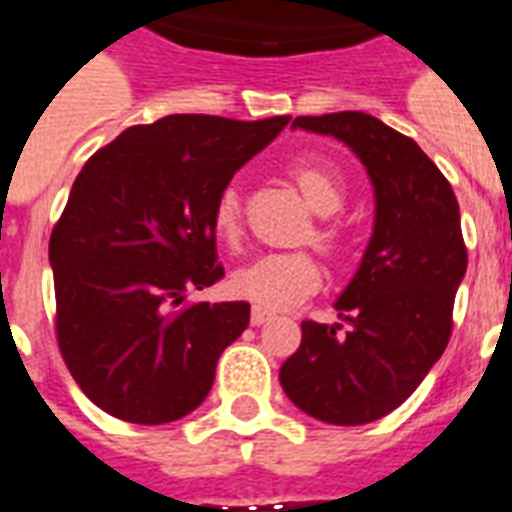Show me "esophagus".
Wrapping results in <instances>:
<instances>
[{
    "instance_id": "1",
    "label": "esophagus",
    "mask_w": 512,
    "mask_h": 512,
    "mask_svg": "<svg viewBox=\"0 0 512 512\" xmlns=\"http://www.w3.org/2000/svg\"><path fill=\"white\" fill-rule=\"evenodd\" d=\"M273 319H276V313L263 308V305H255V308H252V324H255V327H263V324H268V321Z\"/></svg>"
}]
</instances>
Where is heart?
I'll return each instance as SVG.
<instances>
[{
	"label": "heart",
	"mask_w": 512,
	"mask_h": 512,
	"mask_svg": "<svg viewBox=\"0 0 512 512\" xmlns=\"http://www.w3.org/2000/svg\"><path fill=\"white\" fill-rule=\"evenodd\" d=\"M297 188L303 193L305 204L321 217L335 215L337 209L345 201V185L335 172L319 162H297L292 167ZM241 217V201L239 193L233 188H225L215 204V231L225 239H231L239 231ZM321 244H332L335 236L327 228L316 233ZM321 281V271L316 260L305 252H271V255H260L241 265L239 271H233L231 287L236 295L244 300L263 305V308H292V305L303 303L305 297L313 295Z\"/></svg>",
	"instance_id": "obj_1"
}]
</instances>
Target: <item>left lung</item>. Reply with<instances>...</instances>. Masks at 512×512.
I'll list each match as a JSON object with an SVG mask.
<instances>
[{
	"label": "left lung",
	"instance_id": "obj_1",
	"mask_svg": "<svg viewBox=\"0 0 512 512\" xmlns=\"http://www.w3.org/2000/svg\"><path fill=\"white\" fill-rule=\"evenodd\" d=\"M292 130L329 135L356 154L372 183L374 223L335 300L340 321H303L281 388L316 420L366 425L404 404L446 350L468 268L460 204L425 151L374 116H297Z\"/></svg>",
	"mask_w": 512,
	"mask_h": 512
}]
</instances>
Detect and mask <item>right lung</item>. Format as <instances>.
<instances>
[{
  "label": "right lung",
  "mask_w": 512,
  "mask_h": 512,
  "mask_svg": "<svg viewBox=\"0 0 512 512\" xmlns=\"http://www.w3.org/2000/svg\"><path fill=\"white\" fill-rule=\"evenodd\" d=\"M289 124L172 114L124 130L74 180L50 236L58 345L92 404L135 425L191 414L249 303H196L223 276L215 204Z\"/></svg>",
  "instance_id": "right-lung-1"
}]
</instances>
